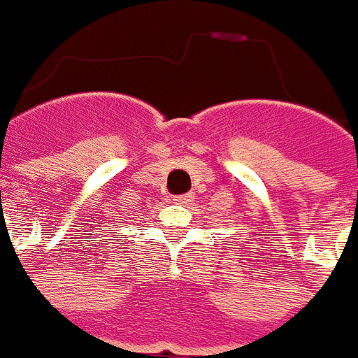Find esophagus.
Wrapping results in <instances>:
<instances>
[{"mask_svg": "<svg viewBox=\"0 0 358 358\" xmlns=\"http://www.w3.org/2000/svg\"><path fill=\"white\" fill-rule=\"evenodd\" d=\"M173 200L176 204H191L193 202V194H176V196H173Z\"/></svg>", "mask_w": 358, "mask_h": 358, "instance_id": "34e87169", "label": "esophagus"}]
</instances>
